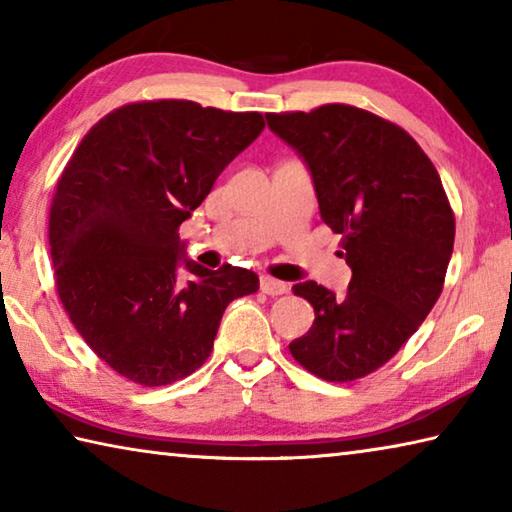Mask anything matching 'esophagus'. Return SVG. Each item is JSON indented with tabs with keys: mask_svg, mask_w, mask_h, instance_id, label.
Listing matches in <instances>:
<instances>
[{
	"mask_svg": "<svg viewBox=\"0 0 512 512\" xmlns=\"http://www.w3.org/2000/svg\"><path fill=\"white\" fill-rule=\"evenodd\" d=\"M259 287H262L266 296H282V293L289 291L287 282H280V280H275V277H268V275H264L262 280H259Z\"/></svg>",
	"mask_w": 512,
	"mask_h": 512,
	"instance_id": "34e87169",
	"label": "esophagus"
}]
</instances>
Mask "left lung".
Wrapping results in <instances>:
<instances>
[{"label":"left lung","mask_w":512,"mask_h":512,"mask_svg":"<svg viewBox=\"0 0 512 512\" xmlns=\"http://www.w3.org/2000/svg\"><path fill=\"white\" fill-rule=\"evenodd\" d=\"M266 124L307 164L320 219L341 235L352 268L343 296L314 280L293 287L316 318L289 350L320 379L366 377L395 357L443 291L456 232L443 183L409 133L368 110L329 103L268 112Z\"/></svg>","instance_id":"left-lung-1"}]
</instances>
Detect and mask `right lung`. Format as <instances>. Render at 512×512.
<instances>
[{"instance_id": "add662e5", "label": "right lung", "mask_w": 512, "mask_h": 512, "mask_svg": "<svg viewBox=\"0 0 512 512\" xmlns=\"http://www.w3.org/2000/svg\"><path fill=\"white\" fill-rule=\"evenodd\" d=\"M262 131L259 112L128 103L94 124L67 162L49 212L58 296L121 377L167 386L192 375L225 307L259 289L248 268L210 271L187 259L178 225Z\"/></svg>"}]
</instances>
